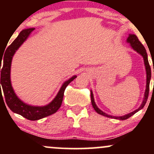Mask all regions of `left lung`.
Returning <instances> with one entry per match:
<instances>
[{
    "label": "left lung",
    "instance_id": "8db88e82",
    "mask_svg": "<svg viewBox=\"0 0 154 154\" xmlns=\"http://www.w3.org/2000/svg\"><path fill=\"white\" fill-rule=\"evenodd\" d=\"M127 42L130 44L131 47L134 49L135 51H137L139 54H140L141 56L143 57V60H144V63L145 66H146V91H145V95H144V98L143 100V103L140 105L138 109H136L135 111H132V112L130 113V114H126L125 116H111V115H109V114H106L104 113L103 111H102L100 109H99L98 108V106L95 104V101H94V98H93V92L91 91V103L92 105H93V109H95V111H96L98 114H100V115H103L104 116H106V117H109V118H114V119H119V120H125L130 118V116H132L133 114H135L136 112L142 109L144 107L145 104H146V101H147L148 97V93H149V85H150V80H151V66H150L149 63H148V55L147 53H146V48H145L143 44L140 42V40L137 38V37L135 35H129V37L127 40Z\"/></svg>",
    "mask_w": 154,
    "mask_h": 154
}]
</instances>
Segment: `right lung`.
Wrapping results in <instances>:
<instances>
[{
	"mask_svg": "<svg viewBox=\"0 0 154 154\" xmlns=\"http://www.w3.org/2000/svg\"><path fill=\"white\" fill-rule=\"evenodd\" d=\"M35 29V28H29V29H23L19 33L18 37L14 40V42L7 48L3 59V67L1 69L2 59H0V72H1V82H0V95H2L1 92V87H2L3 94L5 96L6 104L13 112L18 114L19 115L24 116L26 119L35 121L51 114H54L59 110L61 107V103L63 98V93L69 84L73 81L77 76H73L68 80L63 82L61 86V89L55 97V98L50 103L44 106H33L28 105L22 101L17 97L14 91L13 88L11 86L10 79V72H11V65L13 56L17 49L22 45V44L27 39L30 33ZM3 96V95H2ZM3 98V97H2Z\"/></svg>",
	"mask_w": 154,
	"mask_h": 154,
	"instance_id": "right-lung-1",
	"label": "right lung"
}]
</instances>
